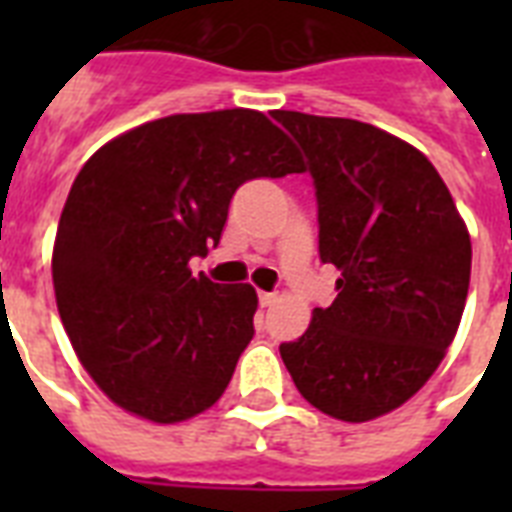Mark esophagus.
<instances>
[{
    "mask_svg": "<svg viewBox=\"0 0 512 512\" xmlns=\"http://www.w3.org/2000/svg\"><path fill=\"white\" fill-rule=\"evenodd\" d=\"M257 300H260L263 308H268V305L276 303V292H257Z\"/></svg>",
    "mask_w": 512,
    "mask_h": 512,
    "instance_id": "1",
    "label": "esophagus"
}]
</instances>
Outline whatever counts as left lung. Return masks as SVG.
<instances>
[{
    "label": "left lung",
    "mask_w": 512,
    "mask_h": 512,
    "mask_svg": "<svg viewBox=\"0 0 512 512\" xmlns=\"http://www.w3.org/2000/svg\"><path fill=\"white\" fill-rule=\"evenodd\" d=\"M308 156L319 255L337 297L281 342L297 390L319 412L366 422L428 382L460 327L470 236L436 167L356 119L273 111Z\"/></svg>",
    "instance_id": "left-lung-1"
}]
</instances>
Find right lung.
<instances>
[{
  "label": "right lung",
  "instance_id": "add662e5",
  "mask_svg": "<svg viewBox=\"0 0 512 512\" xmlns=\"http://www.w3.org/2000/svg\"><path fill=\"white\" fill-rule=\"evenodd\" d=\"M300 172L260 111L175 114L106 143L76 175L52 249L60 321L114 404L180 422L223 396L255 335L249 284L193 276L239 185Z\"/></svg>",
  "mask_w": 512,
  "mask_h": 512
}]
</instances>
